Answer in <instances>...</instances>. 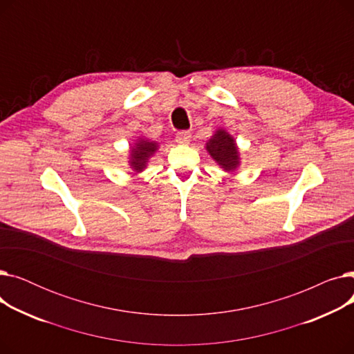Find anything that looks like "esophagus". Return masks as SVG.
Returning <instances> with one entry per match:
<instances>
[{"label":"esophagus","mask_w":354,"mask_h":354,"mask_svg":"<svg viewBox=\"0 0 354 354\" xmlns=\"http://www.w3.org/2000/svg\"><path fill=\"white\" fill-rule=\"evenodd\" d=\"M176 142L182 143V145H187L191 142V133L187 132V130H182V132L176 133Z\"/></svg>","instance_id":"obj_1"}]
</instances>
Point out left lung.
<instances>
[{
    "instance_id": "8db88e82",
    "label": "left lung",
    "mask_w": 354,
    "mask_h": 354,
    "mask_svg": "<svg viewBox=\"0 0 354 354\" xmlns=\"http://www.w3.org/2000/svg\"><path fill=\"white\" fill-rule=\"evenodd\" d=\"M207 151L225 171H234L239 165V152L234 138L225 130H216L215 135L208 140Z\"/></svg>"
}]
</instances>
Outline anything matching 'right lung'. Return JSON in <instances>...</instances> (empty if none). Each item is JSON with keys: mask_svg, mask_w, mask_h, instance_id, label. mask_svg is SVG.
<instances>
[{"mask_svg": "<svg viewBox=\"0 0 354 354\" xmlns=\"http://www.w3.org/2000/svg\"><path fill=\"white\" fill-rule=\"evenodd\" d=\"M158 149V143L151 142V140H145L140 139L138 140V143H135V146L132 147V153H130V166H132V169L136 172H142L147 159L151 158Z\"/></svg>", "mask_w": 354, "mask_h": 354, "instance_id": "obj_1", "label": "right lung"}]
</instances>
